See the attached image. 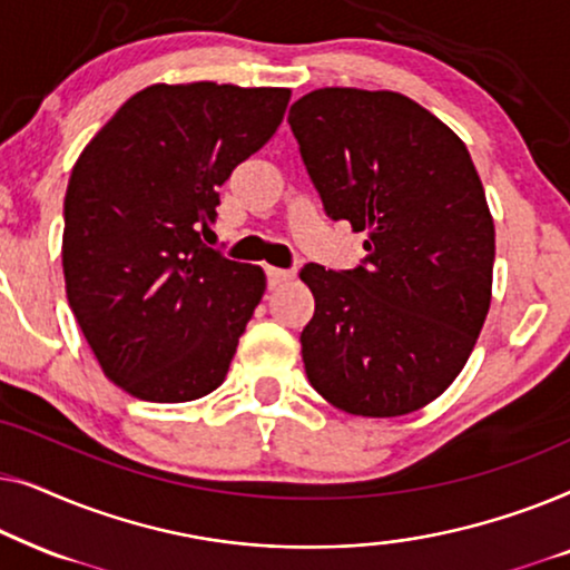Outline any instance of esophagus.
Instances as JSON below:
<instances>
[{"instance_id":"34e87169","label":"esophagus","mask_w":570,"mask_h":570,"mask_svg":"<svg viewBox=\"0 0 570 570\" xmlns=\"http://www.w3.org/2000/svg\"><path fill=\"white\" fill-rule=\"evenodd\" d=\"M295 277L293 269H279V267H267V279H269V287H279L283 283H291Z\"/></svg>"}]
</instances>
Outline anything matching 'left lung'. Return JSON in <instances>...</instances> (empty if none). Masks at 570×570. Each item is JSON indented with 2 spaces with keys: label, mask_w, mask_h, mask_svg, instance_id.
<instances>
[{
  "label": "left lung",
  "mask_w": 570,
  "mask_h": 570,
  "mask_svg": "<svg viewBox=\"0 0 570 570\" xmlns=\"http://www.w3.org/2000/svg\"><path fill=\"white\" fill-rule=\"evenodd\" d=\"M332 220L365 230L361 267L306 264L311 386L334 407L396 417L464 368L490 308L495 225L470 150L392 90L322 88L287 114Z\"/></svg>",
  "instance_id": "obj_1"
}]
</instances>
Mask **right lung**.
<instances>
[{
    "label": "right lung",
    "instance_id": "1",
    "mask_svg": "<svg viewBox=\"0 0 570 570\" xmlns=\"http://www.w3.org/2000/svg\"><path fill=\"white\" fill-rule=\"evenodd\" d=\"M287 100V88L150 85L77 158L61 240L69 308L106 376L137 400L191 402L225 381L267 277L202 233Z\"/></svg>",
    "mask_w": 570,
    "mask_h": 570
}]
</instances>
